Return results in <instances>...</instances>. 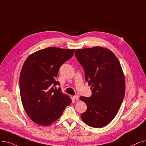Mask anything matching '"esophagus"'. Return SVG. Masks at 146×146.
<instances>
[{
  "label": "esophagus",
  "mask_w": 146,
  "mask_h": 146,
  "mask_svg": "<svg viewBox=\"0 0 146 146\" xmlns=\"http://www.w3.org/2000/svg\"><path fill=\"white\" fill-rule=\"evenodd\" d=\"M73 98L74 100H76V101H79V97L78 96H74L73 97Z\"/></svg>",
  "instance_id": "obj_1"
}]
</instances>
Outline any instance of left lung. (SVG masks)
Returning a JSON list of instances; mask_svg holds the SVG:
<instances>
[{
    "label": "left lung",
    "mask_w": 146,
    "mask_h": 146,
    "mask_svg": "<svg viewBox=\"0 0 146 146\" xmlns=\"http://www.w3.org/2000/svg\"><path fill=\"white\" fill-rule=\"evenodd\" d=\"M75 55L92 92L91 97H80L87 106L81 118L91 127L103 128L115 118L122 103L125 93L123 70L115 54L106 48L78 49Z\"/></svg>",
    "instance_id": "1"
}]
</instances>
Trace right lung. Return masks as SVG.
Masks as SVG:
<instances>
[{
    "label": "right lung",
    "mask_w": 146,
    "mask_h": 146,
    "mask_svg": "<svg viewBox=\"0 0 146 146\" xmlns=\"http://www.w3.org/2000/svg\"><path fill=\"white\" fill-rule=\"evenodd\" d=\"M74 49L49 47L30 55L24 62L20 76L21 102L29 117L40 125L58 120L72 99L62 94L55 80L60 67L73 56Z\"/></svg>",
    "instance_id": "right-lung-1"
}]
</instances>
